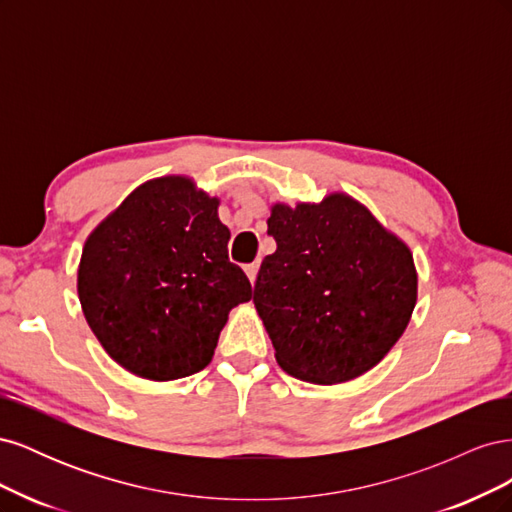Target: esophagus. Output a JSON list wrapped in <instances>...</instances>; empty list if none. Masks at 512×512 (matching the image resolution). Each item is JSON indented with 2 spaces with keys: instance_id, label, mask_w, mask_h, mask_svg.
Returning a JSON list of instances; mask_svg holds the SVG:
<instances>
[{
  "instance_id": "1",
  "label": "esophagus",
  "mask_w": 512,
  "mask_h": 512,
  "mask_svg": "<svg viewBox=\"0 0 512 512\" xmlns=\"http://www.w3.org/2000/svg\"><path fill=\"white\" fill-rule=\"evenodd\" d=\"M245 273L250 277V282H256V275H258V262H252V265H245Z\"/></svg>"
}]
</instances>
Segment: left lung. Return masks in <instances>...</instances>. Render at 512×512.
I'll return each instance as SVG.
<instances>
[{"label": "left lung", "instance_id": "left-lung-1", "mask_svg": "<svg viewBox=\"0 0 512 512\" xmlns=\"http://www.w3.org/2000/svg\"><path fill=\"white\" fill-rule=\"evenodd\" d=\"M254 307L275 361L312 384H342L376 367L408 329L418 273L414 256L361 200L327 192L290 207L273 203Z\"/></svg>", "mask_w": 512, "mask_h": 512}]
</instances>
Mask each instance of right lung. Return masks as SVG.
<instances>
[{
  "instance_id": "obj_1",
  "label": "right lung",
  "mask_w": 512,
  "mask_h": 512,
  "mask_svg": "<svg viewBox=\"0 0 512 512\" xmlns=\"http://www.w3.org/2000/svg\"><path fill=\"white\" fill-rule=\"evenodd\" d=\"M220 198L188 175L149 179L89 232L76 292L89 329L130 374L168 382L205 369L232 307L252 299L228 260Z\"/></svg>"
}]
</instances>
